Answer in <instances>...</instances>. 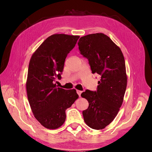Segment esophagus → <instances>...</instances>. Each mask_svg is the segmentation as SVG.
Instances as JSON below:
<instances>
[{
  "label": "esophagus",
  "instance_id": "obj_1",
  "mask_svg": "<svg viewBox=\"0 0 152 152\" xmlns=\"http://www.w3.org/2000/svg\"><path fill=\"white\" fill-rule=\"evenodd\" d=\"M76 92H77V94H78V96L80 97V96H81V92H81V91H78V90H77L76 91Z\"/></svg>",
  "mask_w": 152,
  "mask_h": 152
}]
</instances>
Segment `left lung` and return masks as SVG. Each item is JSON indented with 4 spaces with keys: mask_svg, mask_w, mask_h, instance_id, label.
<instances>
[{
    "mask_svg": "<svg viewBox=\"0 0 152 152\" xmlns=\"http://www.w3.org/2000/svg\"><path fill=\"white\" fill-rule=\"evenodd\" d=\"M77 44L92 72L101 76L97 91L81 94L88 102L83 119L92 129L102 130L113 121L123 102L127 85L124 58L119 47L102 33L81 37Z\"/></svg>",
    "mask_w": 152,
    "mask_h": 152,
    "instance_id": "obj_1",
    "label": "left lung"
}]
</instances>
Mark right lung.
Instances as JSON below:
<instances>
[{"label": "right lung", "instance_id": "right-lung-1", "mask_svg": "<svg viewBox=\"0 0 152 152\" xmlns=\"http://www.w3.org/2000/svg\"><path fill=\"white\" fill-rule=\"evenodd\" d=\"M79 38L54 34L45 39L30 59L27 95L34 118L48 129H56L64 123L66 109L79 98L75 89L65 90L54 82L61 77L65 58Z\"/></svg>", "mask_w": 152, "mask_h": 152}]
</instances>
